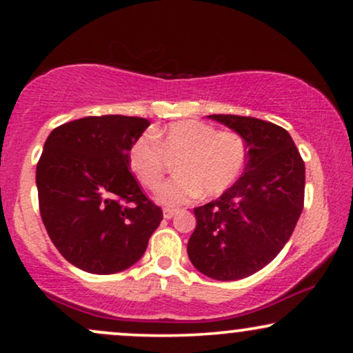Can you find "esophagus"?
Returning a JSON list of instances; mask_svg holds the SVG:
<instances>
[{
	"label": "esophagus",
	"mask_w": 353,
	"mask_h": 353,
	"mask_svg": "<svg viewBox=\"0 0 353 353\" xmlns=\"http://www.w3.org/2000/svg\"><path fill=\"white\" fill-rule=\"evenodd\" d=\"M176 214V210L175 209H163V219H172L173 215Z\"/></svg>",
	"instance_id": "34e87169"
}]
</instances>
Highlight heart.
<instances>
[{
	"label": "heart",
	"mask_w": 353,
	"mask_h": 353,
	"mask_svg": "<svg viewBox=\"0 0 353 353\" xmlns=\"http://www.w3.org/2000/svg\"><path fill=\"white\" fill-rule=\"evenodd\" d=\"M165 156L178 157L176 176L162 186L157 201L163 205L190 204L202 192L223 194L238 181L248 161V144L234 130L185 120L152 134H141L130 146L128 165L137 180L156 191L165 175Z\"/></svg>",
	"instance_id": "b5f03b06"
}]
</instances>
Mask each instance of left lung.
<instances>
[{
    "label": "left lung",
    "instance_id": "obj_1",
    "mask_svg": "<svg viewBox=\"0 0 353 353\" xmlns=\"http://www.w3.org/2000/svg\"><path fill=\"white\" fill-rule=\"evenodd\" d=\"M209 117L243 134L248 163L228 191L194 209L188 255L205 276L234 281L262 270L291 238L303 209L305 163L279 125L243 115Z\"/></svg>",
    "mask_w": 353,
    "mask_h": 353
}]
</instances>
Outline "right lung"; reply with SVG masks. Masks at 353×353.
Masks as SVG:
<instances>
[{
    "instance_id": "obj_1",
    "label": "right lung",
    "mask_w": 353,
    "mask_h": 353,
    "mask_svg": "<svg viewBox=\"0 0 353 353\" xmlns=\"http://www.w3.org/2000/svg\"><path fill=\"white\" fill-rule=\"evenodd\" d=\"M149 122L127 115L72 120L48 137L37 163L38 204L62 257L94 274L127 270L143 257L162 221L128 165Z\"/></svg>"
}]
</instances>
